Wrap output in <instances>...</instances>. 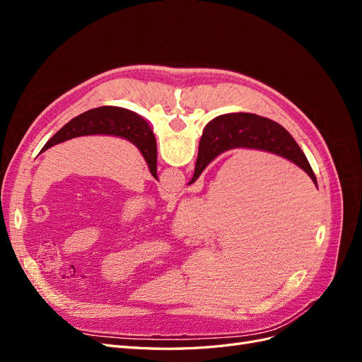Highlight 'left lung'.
<instances>
[{
  "label": "left lung",
  "mask_w": 362,
  "mask_h": 362,
  "mask_svg": "<svg viewBox=\"0 0 362 362\" xmlns=\"http://www.w3.org/2000/svg\"><path fill=\"white\" fill-rule=\"evenodd\" d=\"M89 134H112L133 141L145 157L152 177L157 178V141L154 133L145 119L127 108L105 105L74 117L47 141L40 152L64 140Z\"/></svg>",
  "instance_id": "1"
}]
</instances>
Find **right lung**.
I'll return each instance as SVG.
<instances>
[{"mask_svg": "<svg viewBox=\"0 0 362 362\" xmlns=\"http://www.w3.org/2000/svg\"><path fill=\"white\" fill-rule=\"evenodd\" d=\"M233 148L269 151L298 164L317 184L308 160L288 131L273 120L252 113H231L213 119L204 129L199 141L198 160L190 181L198 180L208 163Z\"/></svg>", "mask_w": 362, "mask_h": 362, "instance_id": "right-lung-1", "label": "right lung"}]
</instances>
